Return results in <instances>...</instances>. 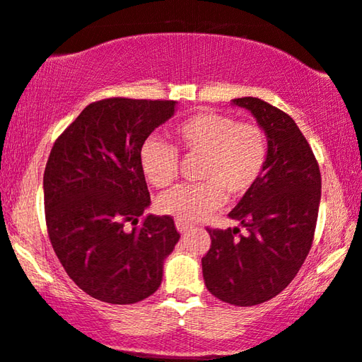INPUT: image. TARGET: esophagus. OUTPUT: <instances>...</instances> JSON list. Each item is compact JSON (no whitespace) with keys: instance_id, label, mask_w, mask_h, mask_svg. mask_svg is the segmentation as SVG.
Segmentation results:
<instances>
[{"instance_id":"obj_1","label":"esophagus","mask_w":362,"mask_h":362,"mask_svg":"<svg viewBox=\"0 0 362 362\" xmlns=\"http://www.w3.org/2000/svg\"><path fill=\"white\" fill-rule=\"evenodd\" d=\"M191 224H187V222H182V221H176V229H177V232H180V234H186L187 230L191 229Z\"/></svg>"}]
</instances>
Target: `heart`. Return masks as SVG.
Masks as SVG:
<instances>
[{
    "label": "heart",
    "mask_w": 362,
    "mask_h": 362,
    "mask_svg": "<svg viewBox=\"0 0 362 362\" xmlns=\"http://www.w3.org/2000/svg\"><path fill=\"white\" fill-rule=\"evenodd\" d=\"M176 145L186 155L202 156L201 185H182L158 199V209L176 221L197 222L224 204V192L240 197L264 175L270 141L259 123H242L221 112H197L175 127ZM143 175L153 186L166 187L177 177L176 148L148 138L140 148Z\"/></svg>",
    "instance_id": "obj_1"
}]
</instances>
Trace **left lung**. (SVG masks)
I'll list each match as a JSON object with an SVG mask.
<instances>
[{
  "label": "left lung",
  "instance_id": "obj_1",
  "mask_svg": "<svg viewBox=\"0 0 362 362\" xmlns=\"http://www.w3.org/2000/svg\"><path fill=\"white\" fill-rule=\"evenodd\" d=\"M269 135L270 155L259 182L229 217L247 234L209 229L211 249L202 275L216 298L254 306L285 290L311 249L321 199L318 161L293 118L255 97L234 98Z\"/></svg>",
  "mask_w": 362,
  "mask_h": 362
}]
</instances>
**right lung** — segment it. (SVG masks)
I'll list each match as a JSON object with an SVG mask.
<instances>
[{
    "label": "right lung",
    "instance_id": "obj_1",
    "mask_svg": "<svg viewBox=\"0 0 362 362\" xmlns=\"http://www.w3.org/2000/svg\"><path fill=\"white\" fill-rule=\"evenodd\" d=\"M175 100L113 97L93 102L54 143L44 171L47 234L67 275L105 303L155 293L180 240L170 216H146L150 192L140 148L175 115Z\"/></svg>",
    "mask_w": 362,
    "mask_h": 362
}]
</instances>
